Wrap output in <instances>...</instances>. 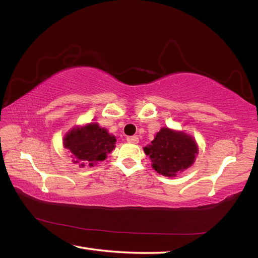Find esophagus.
I'll use <instances>...</instances> for the list:
<instances>
[{"instance_id":"obj_1","label":"esophagus","mask_w":258,"mask_h":258,"mask_svg":"<svg viewBox=\"0 0 258 258\" xmlns=\"http://www.w3.org/2000/svg\"><path fill=\"white\" fill-rule=\"evenodd\" d=\"M126 140H127V142L133 143V144H138L139 143V138L138 137H128Z\"/></svg>"}]
</instances>
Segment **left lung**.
I'll list each match as a JSON object with an SVG mask.
<instances>
[{"label":"left lung","mask_w":258,"mask_h":258,"mask_svg":"<svg viewBox=\"0 0 258 258\" xmlns=\"http://www.w3.org/2000/svg\"><path fill=\"white\" fill-rule=\"evenodd\" d=\"M144 152L151 159L154 170L163 176L175 177L193 165L198 145L186 133L163 127L151 144L144 148Z\"/></svg>","instance_id":"1"}]
</instances>
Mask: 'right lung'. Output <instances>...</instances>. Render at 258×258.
Listing matches in <instances>:
<instances>
[{"instance_id": "obj_1", "label": "right lung", "mask_w": 258, "mask_h": 258, "mask_svg": "<svg viewBox=\"0 0 258 258\" xmlns=\"http://www.w3.org/2000/svg\"><path fill=\"white\" fill-rule=\"evenodd\" d=\"M116 139L107 130L99 127L96 123H90L81 128H73L64 138V147L71 151L74 162H80L81 166L105 160L107 153L115 148Z\"/></svg>"}]
</instances>
